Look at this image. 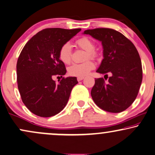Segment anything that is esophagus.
<instances>
[{"mask_svg":"<svg viewBox=\"0 0 155 155\" xmlns=\"http://www.w3.org/2000/svg\"><path fill=\"white\" fill-rule=\"evenodd\" d=\"M84 79V77H78L77 80H78V81H82V80H83Z\"/></svg>","mask_w":155,"mask_h":155,"instance_id":"esophagus-1","label":"esophagus"}]
</instances>
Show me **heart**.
I'll list each match as a JSON object with an SVG mask.
<instances>
[{
  "label": "heart",
  "mask_w": 155,
  "mask_h": 155,
  "mask_svg": "<svg viewBox=\"0 0 155 155\" xmlns=\"http://www.w3.org/2000/svg\"><path fill=\"white\" fill-rule=\"evenodd\" d=\"M76 44L82 49L87 51L85 55V60L89 58H95L97 56L95 51V45L91 40L87 37H82L76 41ZM58 57L61 61L65 64H68L71 61V46L69 43H65L61 46L58 51ZM94 64L90 60H87L83 63L73 64L68 68L69 75L76 76V77H84L92 69L94 68Z\"/></svg>",
  "instance_id": "1"
}]
</instances>
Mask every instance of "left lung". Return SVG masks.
Here are the masks:
<instances>
[{
  "mask_svg": "<svg viewBox=\"0 0 155 155\" xmlns=\"http://www.w3.org/2000/svg\"><path fill=\"white\" fill-rule=\"evenodd\" d=\"M100 41L104 58L97 72L111 74L108 82L95 79L91 91L94 101L103 110L119 113L130 107L136 99L142 81L140 55L130 40L111 28L89 29L84 32Z\"/></svg>",
  "mask_w": 155,
  "mask_h": 155,
  "instance_id": "1",
  "label": "left lung"
}]
</instances>
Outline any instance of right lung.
<instances>
[{"instance_id":"add662e5","label":"right lung","mask_w":155,"mask_h":155,"mask_svg":"<svg viewBox=\"0 0 155 155\" xmlns=\"http://www.w3.org/2000/svg\"><path fill=\"white\" fill-rule=\"evenodd\" d=\"M80 31L44 29L34 35L21 51L16 65L18 88L23 104L37 116L50 117L63 110L78 83L76 77H63L58 84L52 78L66 74L58 51Z\"/></svg>"}]
</instances>
